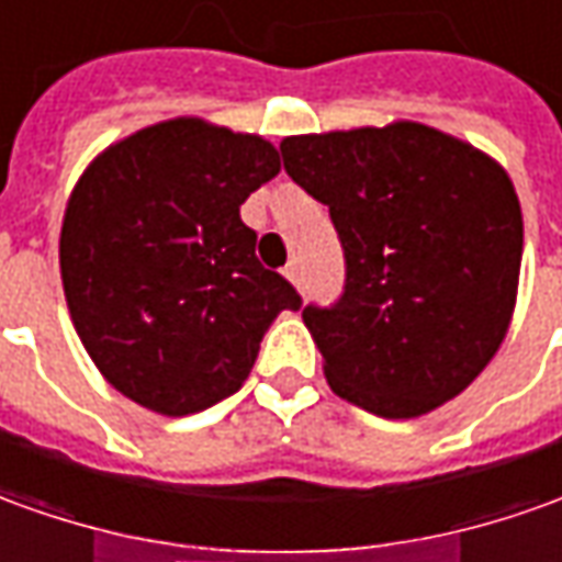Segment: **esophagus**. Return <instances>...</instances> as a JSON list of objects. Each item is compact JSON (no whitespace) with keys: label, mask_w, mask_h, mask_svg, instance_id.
I'll return each instance as SVG.
<instances>
[{"label":"esophagus","mask_w":562,"mask_h":562,"mask_svg":"<svg viewBox=\"0 0 562 562\" xmlns=\"http://www.w3.org/2000/svg\"><path fill=\"white\" fill-rule=\"evenodd\" d=\"M282 277L289 282H297V277H301V267H297V261H289V265L282 267Z\"/></svg>","instance_id":"esophagus-1"}]
</instances>
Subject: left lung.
I'll list each match as a JSON object with an SVG mask.
<instances>
[{
  "label": "left lung",
  "instance_id": "1",
  "mask_svg": "<svg viewBox=\"0 0 562 562\" xmlns=\"http://www.w3.org/2000/svg\"><path fill=\"white\" fill-rule=\"evenodd\" d=\"M282 166L329 205L347 261L335 307H304L341 400L381 418L440 409L505 341L522 212L490 153L425 122L282 137Z\"/></svg>",
  "mask_w": 562,
  "mask_h": 562
}]
</instances>
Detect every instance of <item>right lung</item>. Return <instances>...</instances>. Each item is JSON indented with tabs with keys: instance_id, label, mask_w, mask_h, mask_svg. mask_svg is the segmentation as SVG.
I'll use <instances>...</instances> for the list:
<instances>
[{
	"instance_id": "1",
	"label": "right lung",
	"mask_w": 562,
	"mask_h": 562,
	"mask_svg": "<svg viewBox=\"0 0 562 562\" xmlns=\"http://www.w3.org/2000/svg\"><path fill=\"white\" fill-rule=\"evenodd\" d=\"M280 175L261 135L178 116L110 144L60 224L70 319L98 372L156 415L243 387L270 323L301 297L255 258L239 205Z\"/></svg>"
}]
</instances>
